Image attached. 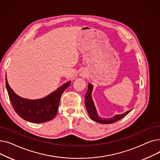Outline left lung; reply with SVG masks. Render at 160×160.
<instances>
[{"label": "left lung", "mask_w": 160, "mask_h": 160, "mask_svg": "<svg viewBox=\"0 0 160 160\" xmlns=\"http://www.w3.org/2000/svg\"><path fill=\"white\" fill-rule=\"evenodd\" d=\"M93 85H92L91 83H89L87 93L85 95V104H86V109L90 118L92 120H93L94 121H96L100 124H112L122 119L123 117H124L126 115H128L132 111L131 110L127 111V112H125L122 114L115 115L113 117H111V118H102V117H100L98 115L95 106L93 102V98H92L91 93H92V91H93Z\"/></svg>", "instance_id": "8db88e82"}]
</instances>
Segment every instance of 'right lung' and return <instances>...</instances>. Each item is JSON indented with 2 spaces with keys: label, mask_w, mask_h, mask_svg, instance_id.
Returning a JSON list of instances; mask_svg holds the SVG:
<instances>
[{
  "label": "right lung",
  "mask_w": 160,
  "mask_h": 160,
  "mask_svg": "<svg viewBox=\"0 0 160 160\" xmlns=\"http://www.w3.org/2000/svg\"><path fill=\"white\" fill-rule=\"evenodd\" d=\"M71 84L67 82L47 97L30 100L17 95L8 84L6 77V86L8 95L15 112L24 120L33 123H43L54 118L62 93Z\"/></svg>",
  "instance_id": "obj_1"
}]
</instances>
